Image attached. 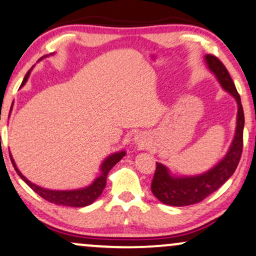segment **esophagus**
<instances>
[{
    "mask_svg": "<svg viewBox=\"0 0 256 256\" xmlns=\"http://www.w3.org/2000/svg\"><path fill=\"white\" fill-rule=\"evenodd\" d=\"M134 140H136V143H137L140 146H146V140H143V138L140 137V136H137L136 138H134Z\"/></svg>",
    "mask_w": 256,
    "mask_h": 256,
    "instance_id": "esophagus-1",
    "label": "esophagus"
}]
</instances>
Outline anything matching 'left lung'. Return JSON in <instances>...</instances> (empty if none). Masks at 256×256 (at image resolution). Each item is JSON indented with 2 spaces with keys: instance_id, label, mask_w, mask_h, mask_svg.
<instances>
[{
  "instance_id": "obj_1",
  "label": "left lung",
  "mask_w": 256,
  "mask_h": 256,
  "mask_svg": "<svg viewBox=\"0 0 256 256\" xmlns=\"http://www.w3.org/2000/svg\"><path fill=\"white\" fill-rule=\"evenodd\" d=\"M206 64L208 69L216 75L224 90L235 98L237 107L236 131L232 143L220 162L206 173L194 176H173L169 169L162 163L156 162V170L152 182V192L160 202L170 206L193 205L204 200L214 190H217L234 174L241 160L243 149V128L244 114L241 104V98L237 93L226 68L216 56L206 54Z\"/></svg>"
}]
</instances>
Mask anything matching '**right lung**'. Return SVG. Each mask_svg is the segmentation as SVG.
Instances as JSON below:
<instances>
[{
    "instance_id": "1",
    "label": "right lung",
    "mask_w": 256,
    "mask_h": 256,
    "mask_svg": "<svg viewBox=\"0 0 256 256\" xmlns=\"http://www.w3.org/2000/svg\"><path fill=\"white\" fill-rule=\"evenodd\" d=\"M30 72V70H28V72H27L26 76H24L22 86L26 83L27 78H28ZM9 156H10V161L13 163L14 169L16 170L18 175H19V176L22 178L24 182L28 184L30 188L34 190L36 193H38L42 198H44L45 200H48V202H50L52 204H56V205L72 206V208H83V206L93 204L95 200L101 196L104 186H106L107 174H108V172L113 168V166L116 164L120 160L124 158L125 152H114L110 156H108V158L102 162V164H101L100 176L95 178L93 184H89L88 187H84V188L74 190H52L42 188V187L40 186H36V184L30 182V180H27V178L21 174V172L18 169L16 164H15L13 158H12L10 152H9Z\"/></svg>"
}]
</instances>
